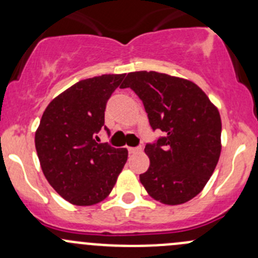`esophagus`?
Instances as JSON below:
<instances>
[{
    "label": "esophagus",
    "mask_w": 258,
    "mask_h": 258,
    "mask_svg": "<svg viewBox=\"0 0 258 258\" xmlns=\"http://www.w3.org/2000/svg\"><path fill=\"white\" fill-rule=\"evenodd\" d=\"M142 147H128V152L130 153H137V152H141Z\"/></svg>",
    "instance_id": "obj_1"
}]
</instances>
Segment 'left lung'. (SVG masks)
I'll return each mask as SVG.
<instances>
[{"instance_id": "left-lung-1", "label": "left lung", "mask_w": 258, "mask_h": 258, "mask_svg": "<svg viewBox=\"0 0 258 258\" xmlns=\"http://www.w3.org/2000/svg\"><path fill=\"white\" fill-rule=\"evenodd\" d=\"M142 100L150 124L165 137L146 145L150 167L140 181L161 204L181 205L209 182L221 155V116L192 81L155 71L127 75L121 88Z\"/></svg>"}]
</instances>
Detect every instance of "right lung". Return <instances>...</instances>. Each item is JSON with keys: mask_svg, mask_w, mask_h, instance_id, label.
I'll return each mask as SVG.
<instances>
[{"mask_svg": "<svg viewBox=\"0 0 258 258\" xmlns=\"http://www.w3.org/2000/svg\"><path fill=\"white\" fill-rule=\"evenodd\" d=\"M123 77L102 75L75 83L48 103L36 130L43 175L70 204L92 206L103 201L126 163V148L97 142L106 103Z\"/></svg>", "mask_w": 258, "mask_h": 258, "instance_id": "right-lung-1", "label": "right lung"}]
</instances>
